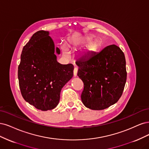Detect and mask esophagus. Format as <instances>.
I'll return each mask as SVG.
<instances>
[{
	"mask_svg": "<svg viewBox=\"0 0 149 149\" xmlns=\"http://www.w3.org/2000/svg\"><path fill=\"white\" fill-rule=\"evenodd\" d=\"M77 71H78V68H75L74 69V77H77Z\"/></svg>",
	"mask_w": 149,
	"mask_h": 149,
	"instance_id": "34e87169",
	"label": "esophagus"
}]
</instances>
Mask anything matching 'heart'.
Segmentation results:
<instances>
[{
    "label": "heart",
    "mask_w": 149,
    "mask_h": 149,
    "mask_svg": "<svg viewBox=\"0 0 149 149\" xmlns=\"http://www.w3.org/2000/svg\"><path fill=\"white\" fill-rule=\"evenodd\" d=\"M92 40L93 37L91 36L79 37L70 41L68 44V46L71 49H74L77 48V47L85 46L89 43V44L87 46V47L80 53L81 57H84L85 59H87L92 56L94 53H95L98 51L99 47V41L97 40H95L92 42ZM62 51L64 56H68L69 55L68 49H66V47H62Z\"/></svg>",
    "instance_id": "obj_1"
}]
</instances>
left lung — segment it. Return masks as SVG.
I'll return each instance as SVG.
<instances>
[{"mask_svg":"<svg viewBox=\"0 0 149 149\" xmlns=\"http://www.w3.org/2000/svg\"><path fill=\"white\" fill-rule=\"evenodd\" d=\"M76 64L77 75L84 85L81 99L86 107L102 110L118 102L127 78L125 56L118 46H108Z\"/></svg>","mask_w":149,"mask_h":149,"instance_id":"obj_1","label":"left lung"}]
</instances>
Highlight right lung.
Wrapping results in <instances>:
<instances>
[{"label": "right lung", "instance_id": "obj_1", "mask_svg": "<svg viewBox=\"0 0 149 149\" xmlns=\"http://www.w3.org/2000/svg\"><path fill=\"white\" fill-rule=\"evenodd\" d=\"M58 47L49 32H36L23 47L18 78L22 97L26 102L41 111L55 108L62 87L72 78L74 65L57 61Z\"/></svg>", "mask_w": 149, "mask_h": 149}]
</instances>
